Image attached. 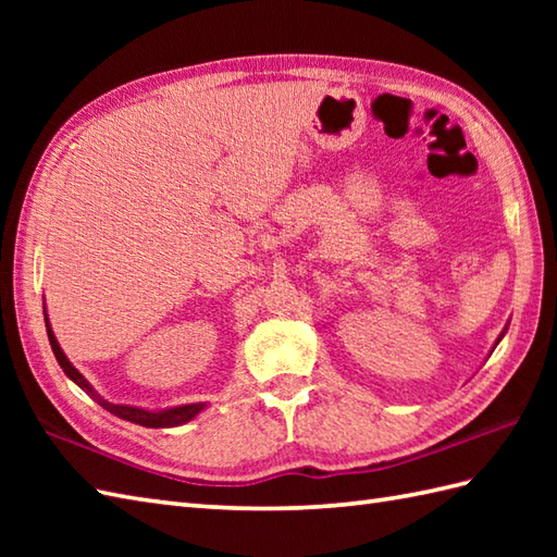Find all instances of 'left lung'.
I'll return each mask as SVG.
<instances>
[{"mask_svg": "<svg viewBox=\"0 0 557 557\" xmlns=\"http://www.w3.org/2000/svg\"><path fill=\"white\" fill-rule=\"evenodd\" d=\"M505 333H507V325H505V330H503V333L498 335V339H495V347H498V342H500V339L505 337ZM495 347H493V349H495ZM493 349H491V354H493Z\"/></svg>", "mask_w": 557, "mask_h": 557, "instance_id": "8db88e82", "label": "left lung"}]
</instances>
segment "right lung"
I'll use <instances>...</instances> for the list:
<instances>
[{
  "mask_svg": "<svg viewBox=\"0 0 557 557\" xmlns=\"http://www.w3.org/2000/svg\"><path fill=\"white\" fill-rule=\"evenodd\" d=\"M42 309H45V304H42ZM45 327H47V337H50V347L54 351V357H57L59 366L64 369L69 381H74L83 389V393H88L102 409H108L110 413H114V417L138 423V425H146V429H174V425H182V423H188L191 419H196L198 413L208 407L206 401H194V405H180V407H168V409H146V407H134V405H114V401L104 399L98 393V389L86 381V375H83L76 369V366L66 359L64 349L59 347V342L54 337V330H52L50 318H47V311H45Z\"/></svg>",
  "mask_w": 557,
  "mask_h": 557,
  "instance_id": "1",
  "label": "right lung"
}]
</instances>
